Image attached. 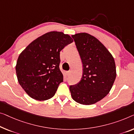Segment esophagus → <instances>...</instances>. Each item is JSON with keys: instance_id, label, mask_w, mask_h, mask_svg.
Returning <instances> with one entry per match:
<instances>
[{"instance_id": "1", "label": "esophagus", "mask_w": 134, "mask_h": 134, "mask_svg": "<svg viewBox=\"0 0 134 134\" xmlns=\"http://www.w3.org/2000/svg\"><path fill=\"white\" fill-rule=\"evenodd\" d=\"M70 73H71V71H67V72H66V74H67V75L68 76H69L70 75Z\"/></svg>"}]
</instances>
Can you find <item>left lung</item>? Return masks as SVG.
Listing matches in <instances>:
<instances>
[{"instance_id":"8db88e82","label":"left lung","mask_w":134,"mask_h":134,"mask_svg":"<svg viewBox=\"0 0 134 134\" xmlns=\"http://www.w3.org/2000/svg\"><path fill=\"white\" fill-rule=\"evenodd\" d=\"M83 64V75L77 84L70 86L74 100L89 105L110 91L116 77L114 59L104 45L87 33L71 35Z\"/></svg>"}]
</instances>
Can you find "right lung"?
<instances>
[{
    "label": "right lung",
    "instance_id": "right-lung-1",
    "mask_svg": "<svg viewBox=\"0 0 134 134\" xmlns=\"http://www.w3.org/2000/svg\"><path fill=\"white\" fill-rule=\"evenodd\" d=\"M70 36L49 32L30 43L20 54L15 66L18 81L32 98L46 100L52 97L63 75L59 69L60 52L72 43Z\"/></svg>",
    "mask_w": 134,
    "mask_h": 134
}]
</instances>
